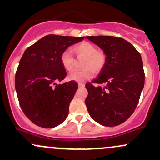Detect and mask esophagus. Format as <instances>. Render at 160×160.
I'll return each instance as SVG.
<instances>
[{"mask_svg": "<svg viewBox=\"0 0 160 160\" xmlns=\"http://www.w3.org/2000/svg\"><path fill=\"white\" fill-rule=\"evenodd\" d=\"M78 86H79V87H85V85H84V84L82 83H79Z\"/></svg>", "mask_w": 160, "mask_h": 160, "instance_id": "1", "label": "esophagus"}]
</instances>
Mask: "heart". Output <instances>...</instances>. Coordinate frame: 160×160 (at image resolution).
<instances>
[{
    "mask_svg": "<svg viewBox=\"0 0 160 160\" xmlns=\"http://www.w3.org/2000/svg\"><path fill=\"white\" fill-rule=\"evenodd\" d=\"M77 58H83L82 70H74L68 74L70 80L83 82L93 77L94 73H99L106 63V54L102 50H97L96 45L88 42H82L73 48ZM61 62L64 69L71 71L75 65V59L70 50L64 51L61 55Z\"/></svg>",
    "mask_w": 160,
    "mask_h": 160,
    "instance_id": "1",
    "label": "heart"
}]
</instances>
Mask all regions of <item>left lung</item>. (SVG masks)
<instances>
[{
    "label": "left lung",
    "instance_id": "obj_1",
    "mask_svg": "<svg viewBox=\"0 0 160 160\" xmlns=\"http://www.w3.org/2000/svg\"><path fill=\"white\" fill-rule=\"evenodd\" d=\"M102 49L106 63L99 75L86 84V106L99 124L113 127L122 124L134 112L144 87L143 61L136 48L124 38L87 36Z\"/></svg>",
    "mask_w": 160,
    "mask_h": 160
}]
</instances>
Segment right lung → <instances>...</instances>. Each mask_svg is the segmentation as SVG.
Listing matches in <instances>:
<instances>
[{"label":"right lung","instance_id":"1","mask_svg":"<svg viewBox=\"0 0 160 160\" xmlns=\"http://www.w3.org/2000/svg\"><path fill=\"white\" fill-rule=\"evenodd\" d=\"M84 37L48 35L26 48L15 76V88L26 116L39 127L52 128L67 118L78 85L57 84L66 77L61 55Z\"/></svg>","mask_w":160,"mask_h":160}]
</instances>
